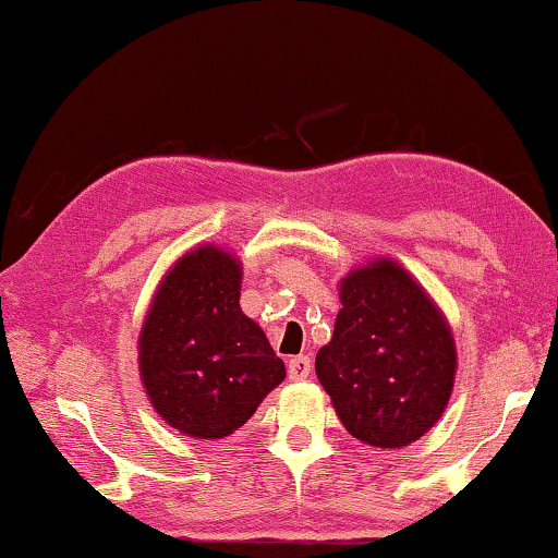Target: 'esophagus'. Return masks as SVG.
<instances>
[{
	"label": "esophagus",
	"instance_id": "obj_1",
	"mask_svg": "<svg viewBox=\"0 0 558 558\" xmlns=\"http://www.w3.org/2000/svg\"><path fill=\"white\" fill-rule=\"evenodd\" d=\"M289 379L291 381H302V379H306L308 374H312V359L308 356H304V354H299V356H294V359H289Z\"/></svg>",
	"mask_w": 558,
	"mask_h": 558
}]
</instances>
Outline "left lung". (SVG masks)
I'll list each match as a JSON object with an SVG mask.
<instances>
[{"mask_svg":"<svg viewBox=\"0 0 558 558\" xmlns=\"http://www.w3.org/2000/svg\"><path fill=\"white\" fill-rule=\"evenodd\" d=\"M333 337L316 376L354 439L409 447L447 409L457 372L449 324L399 264L379 259L341 281Z\"/></svg>","mask_w":558,"mask_h":558,"instance_id":"obj_1","label":"left lung"}]
</instances>
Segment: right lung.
Masks as SVG:
<instances>
[{
  "label": "right lung",
  "instance_id": "obj_1",
  "mask_svg": "<svg viewBox=\"0 0 558 558\" xmlns=\"http://www.w3.org/2000/svg\"><path fill=\"white\" fill-rule=\"evenodd\" d=\"M242 267L219 246L182 256L161 281L140 337L144 389L169 426L221 439L246 424L287 376L239 306Z\"/></svg>",
  "mask_w": 558,
  "mask_h": 558
}]
</instances>
